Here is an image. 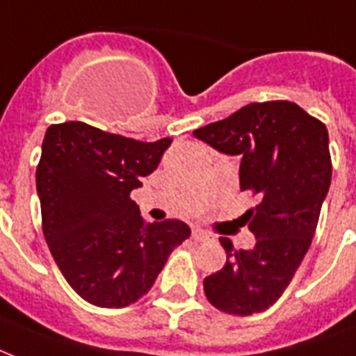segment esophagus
Masks as SVG:
<instances>
[{
	"mask_svg": "<svg viewBox=\"0 0 356 356\" xmlns=\"http://www.w3.org/2000/svg\"><path fill=\"white\" fill-rule=\"evenodd\" d=\"M191 236L195 241H209V238H211L208 232H204V230H200V228H193Z\"/></svg>",
	"mask_w": 356,
	"mask_h": 356,
	"instance_id": "34e87169",
	"label": "esophagus"
}]
</instances>
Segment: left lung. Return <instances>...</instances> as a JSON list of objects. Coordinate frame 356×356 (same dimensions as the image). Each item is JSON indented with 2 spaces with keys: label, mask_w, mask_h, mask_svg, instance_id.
<instances>
[{
  "label": "left lung",
  "mask_w": 356,
  "mask_h": 356,
  "mask_svg": "<svg viewBox=\"0 0 356 356\" xmlns=\"http://www.w3.org/2000/svg\"><path fill=\"white\" fill-rule=\"evenodd\" d=\"M228 156H239V187L258 195L245 216L256 236L250 250H227L204 293L221 312L250 316L277 302L301 266L329 193L332 163L325 124L288 100L254 102L193 131Z\"/></svg>",
  "instance_id": "obj_1"
}]
</instances>
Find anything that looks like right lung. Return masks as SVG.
Segmentation results:
<instances>
[{"instance_id": "right-lung-1", "label": "right lung", "mask_w": 356, "mask_h": 356, "mask_svg": "<svg viewBox=\"0 0 356 356\" xmlns=\"http://www.w3.org/2000/svg\"><path fill=\"white\" fill-rule=\"evenodd\" d=\"M170 143H143L76 120L46 129L37 167L44 238L66 282L90 305L122 308L140 299L191 236L178 219L145 222L129 198Z\"/></svg>"}]
</instances>
